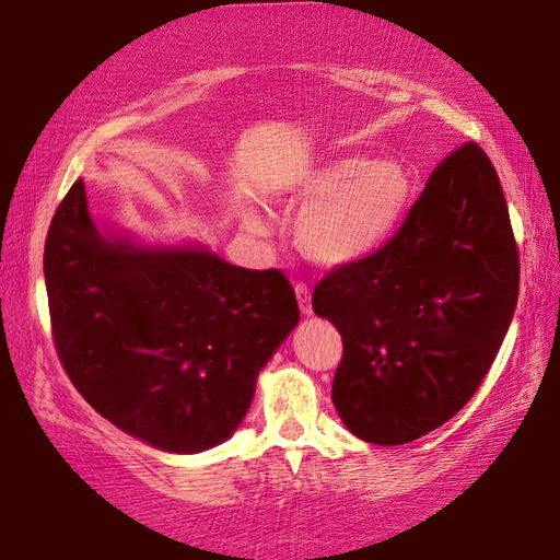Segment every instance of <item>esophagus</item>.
<instances>
[{"label": "esophagus", "mask_w": 560, "mask_h": 560, "mask_svg": "<svg viewBox=\"0 0 560 560\" xmlns=\"http://www.w3.org/2000/svg\"><path fill=\"white\" fill-rule=\"evenodd\" d=\"M296 299H299V308L303 315H313V303H311V287L306 282H296L294 287Z\"/></svg>", "instance_id": "34e87169"}]
</instances>
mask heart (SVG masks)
I'll list each match as a JSON object with an SVG mask.
<instances>
[{"label": "heart", "mask_w": 560, "mask_h": 560, "mask_svg": "<svg viewBox=\"0 0 560 560\" xmlns=\"http://www.w3.org/2000/svg\"><path fill=\"white\" fill-rule=\"evenodd\" d=\"M413 177L399 161L343 156L299 177L284 196L287 206L303 208L296 219V243L308 259L338 268L381 249L409 210ZM252 231L264 233L259 214L247 212Z\"/></svg>", "instance_id": "obj_1"}]
</instances>
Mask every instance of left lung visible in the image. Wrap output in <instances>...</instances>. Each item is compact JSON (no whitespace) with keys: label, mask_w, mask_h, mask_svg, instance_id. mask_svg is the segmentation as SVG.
Masks as SVG:
<instances>
[{"label":"left lung","mask_w":560,"mask_h":560,"mask_svg":"<svg viewBox=\"0 0 560 560\" xmlns=\"http://www.w3.org/2000/svg\"><path fill=\"white\" fill-rule=\"evenodd\" d=\"M518 249L493 163L467 142L381 249L331 268L313 311L343 338L331 399L346 428L399 446L477 393L512 325Z\"/></svg>","instance_id":"8db88e82"}]
</instances>
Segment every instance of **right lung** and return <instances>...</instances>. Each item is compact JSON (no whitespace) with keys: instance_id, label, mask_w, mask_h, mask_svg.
I'll return each instance as SVG.
<instances>
[{"instance_id":"obj_1","label":"right lung","mask_w":560,"mask_h":560,"mask_svg":"<svg viewBox=\"0 0 560 560\" xmlns=\"http://www.w3.org/2000/svg\"><path fill=\"white\" fill-rule=\"evenodd\" d=\"M44 278L58 358L81 397L167 453L226 442L259 371L299 322L278 268L231 266L206 247L107 238L81 179L50 222Z\"/></svg>"}]
</instances>
